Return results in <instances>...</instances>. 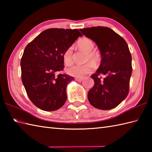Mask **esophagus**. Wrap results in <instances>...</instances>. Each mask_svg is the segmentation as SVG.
<instances>
[{
  "instance_id": "34e87169",
  "label": "esophagus",
  "mask_w": 152,
  "mask_h": 152,
  "mask_svg": "<svg viewBox=\"0 0 152 152\" xmlns=\"http://www.w3.org/2000/svg\"><path fill=\"white\" fill-rule=\"evenodd\" d=\"M75 80H76V81H78L79 82H81L83 80V78H76Z\"/></svg>"
}]
</instances>
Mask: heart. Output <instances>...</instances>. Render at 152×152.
Returning <instances> with one entry per match:
<instances>
[{"label": "heart", "instance_id": "obj_1", "mask_svg": "<svg viewBox=\"0 0 152 152\" xmlns=\"http://www.w3.org/2000/svg\"><path fill=\"white\" fill-rule=\"evenodd\" d=\"M78 46L82 50L88 53L87 61H92L94 63H98L100 60V55L96 51H93L94 43L93 42L88 38H83L80 40L78 42ZM64 63L66 66H69L73 63L72 59V49L69 48L67 49L63 56ZM95 68V63L91 61L83 65H73L66 69V72L70 76L76 78H82L86 74L91 73Z\"/></svg>", "mask_w": 152, "mask_h": 152}]
</instances>
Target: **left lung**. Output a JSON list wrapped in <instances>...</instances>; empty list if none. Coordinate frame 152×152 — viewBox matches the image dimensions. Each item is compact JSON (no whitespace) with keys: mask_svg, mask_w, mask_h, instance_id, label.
Listing matches in <instances>:
<instances>
[{"mask_svg":"<svg viewBox=\"0 0 152 152\" xmlns=\"http://www.w3.org/2000/svg\"><path fill=\"white\" fill-rule=\"evenodd\" d=\"M80 31L97 45L102 57L95 74L94 86L88 94L95 108L107 110L115 108L127 97L132 74V57L125 40L111 28L93 27ZM106 76L101 79L100 74Z\"/></svg>","mask_w":152,"mask_h":152,"instance_id":"1","label":"left lung"}]
</instances>
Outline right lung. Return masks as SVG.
Listing matches in <instances>:
<instances>
[{
    "label": "right lung",
    "instance_id": "obj_1",
    "mask_svg": "<svg viewBox=\"0 0 152 152\" xmlns=\"http://www.w3.org/2000/svg\"><path fill=\"white\" fill-rule=\"evenodd\" d=\"M82 34L78 29L49 28L25 48L21 59V80L28 98L38 108L51 112L65 103L68 83L74 80L63 70V56Z\"/></svg>",
    "mask_w": 152,
    "mask_h": 152
}]
</instances>
